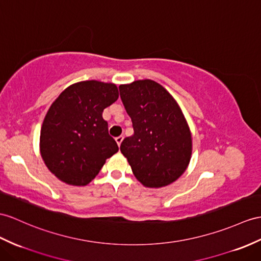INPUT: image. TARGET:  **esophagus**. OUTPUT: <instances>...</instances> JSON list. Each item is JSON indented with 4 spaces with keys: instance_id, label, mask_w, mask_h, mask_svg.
<instances>
[{
    "instance_id": "34e87169",
    "label": "esophagus",
    "mask_w": 261,
    "mask_h": 261,
    "mask_svg": "<svg viewBox=\"0 0 261 261\" xmlns=\"http://www.w3.org/2000/svg\"><path fill=\"white\" fill-rule=\"evenodd\" d=\"M115 139H116V143H117V145H118V146H120V144H122V142H123L124 137H123V135H120V136L116 137Z\"/></svg>"
}]
</instances>
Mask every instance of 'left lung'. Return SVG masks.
I'll use <instances>...</instances> for the list:
<instances>
[{"instance_id":"8db88e82","label":"left lung","mask_w":261,"mask_h":261,"mask_svg":"<svg viewBox=\"0 0 261 261\" xmlns=\"http://www.w3.org/2000/svg\"><path fill=\"white\" fill-rule=\"evenodd\" d=\"M119 95L134 129L120 151L144 186L169 185L186 170L192 156V135L178 104L151 80L120 85Z\"/></svg>"}]
</instances>
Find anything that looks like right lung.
<instances>
[{
  "label": "right lung",
  "mask_w": 261,
  "mask_h": 261,
  "mask_svg": "<svg viewBox=\"0 0 261 261\" xmlns=\"http://www.w3.org/2000/svg\"><path fill=\"white\" fill-rule=\"evenodd\" d=\"M118 98L115 84L97 81L68 86L50 105L42 125L44 163L60 180L85 186L118 151L103 111Z\"/></svg>",
  "instance_id": "obj_1"
}]
</instances>
